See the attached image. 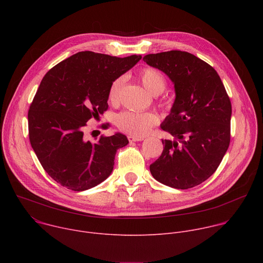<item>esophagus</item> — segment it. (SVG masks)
Masks as SVG:
<instances>
[{
  "label": "esophagus",
  "mask_w": 263,
  "mask_h": 263,
  "mask_svg": "<svg viewBox=\"0 0 263 263\" xmlns=\"http://www.w3.org/2000/svg\"><path fill=\"white\" fill-rule=\"evenodd\" d=\"M128 139L129 141H140V140H143V137H138V136H134V135H129L128 136Z\"/></svg>",
  "instance_id": "esophagus-1"
}]
</instances>
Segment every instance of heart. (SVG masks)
<instances>
[{
    "mask_svg": "<svg viewBox=\"0 0 263 263\" xmlns=\"http://www.w3.org/2000/svg\"><path fill=\"white\" fill-rule=\"evenodd\" d=\"M139 79L142 85L152 95L161 93L165 86L166 80L163 74L156 68L144 67L139 72ZM125 82V77L121 76L112 81L108 90V99L110 102L116 103L119 101L122 87ZM159 119L154 112H137V111H124L117 117L118 127L134 136H143L148 133L152 127L157 125Z\"/></svg>",
    "mask_w": 263,
    "mask_h": 263,
    "instance_id": "1",
    "label": "heart"
}]
</instances>
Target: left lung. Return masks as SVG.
I'll list each match as a JSON object with an SVG mask.
<instances>
[{"label": "left lung", "instance_id": "left-lung-1", "mask_svg": "<svg viewBox=\"0 0 263 263\" xmlns=\"http://www.w3.org/2000/svg\"><path fill=\"white\" fill-rule=\"evenodd\" d=\"M143 61L163 71L176 93L160 126L174 140L162 139L163 152L149 171L166 186L192 189L216 171L229 147L230 99L216 70L191 53L148 54Z\"/></svg>", "mask_w": 263, "mask_h": 263}]
</instances>
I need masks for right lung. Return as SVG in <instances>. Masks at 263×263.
I'll list each match as a JSON object with an SVG mask.
<instances>
[{"instance_id": "right-lung-1", "label": "right lung", "mask_w": 263, "mask_h": 263, "mask_svg": "<svg viewBox=\"0 0 263 263\" xmlns=\"http://www.w3.org/2000/svg\"><path fill=\"white\" fill-rule=\"evenodd\" d=\"M140 59L84 51L45 74L28 112L29 138L45 171L60 185L83 192L114 171L117 151L129 143L126 135L118 132L90 142L83 136L84 127L108 109L112 81Z\"/></svg>"}]
</instances>
